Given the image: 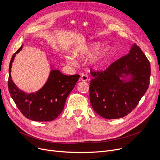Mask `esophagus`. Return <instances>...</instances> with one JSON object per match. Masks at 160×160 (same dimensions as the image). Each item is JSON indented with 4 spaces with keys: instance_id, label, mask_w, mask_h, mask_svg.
<instances>
[{
    "instance_id": "34e87169",
    "label": "esophagus",
    "mask_w": 160,
    "mask_h": 160,
    "mask_svg": "<svg viewBox=\"0 0 160 160\" xmlns=\"http://www.w3.org/2000/svg\"><path fill=\"white\" fill-rule=\"evenodd\" d=\"M80 80L82 81H83V82H86V81H88V76L85 74H82L81 75V77H80Z\"/></svg>"
}]
</instances>
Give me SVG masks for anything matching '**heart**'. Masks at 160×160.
<instances>
[{"instance_id":"obj_1","label":"heart","mask_w":160,"mask_h":160,"mask_svg":"<svg viewBox=\"0 0 160 160\" xmlns=\"http://www.w3.org/2000/svg\"><path fill=\"white\" fill-rule=\"evenodd\" d=\"M99 43H89V45H86L85 46H82L79 48H77L76 49L74 50V51L72 52V54L74 56H83V55H88L90 54L91 52L94 51V50H97L99 47ZM110 48L108 47H104L102 50H100V51H98L94 56H93L91 59V63L92 64H95L97 63L98 61L105 57L108 53L110 52ZM66 60L68 63H72L73 60L71 58H67Z\"/></svg>"}]
</instances>
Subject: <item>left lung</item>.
Returning a JSON list of instances; mask_svg holds the SVG:
<instances>
[{
    "mask_svg": "<svg viewBox=\"0 0 160 160\" xmlns=\"http://www.w3.org/2000/svg\"><path fill=\"white\" fill-rule=\"evenodd\" d=\"M90 72L93 77L89 85L91 106L103 118L115 119L130 113L146 93L150 83V65L145 54L134 43L128 54L106 70L91 69ZM128 75L130 78L124 79Z\"/></svg>",
    "mask_w": 160,
    "mask_h": 160,
    "instance_id": "left-lung-1",
    "label": "left lung"
}]
</instances>
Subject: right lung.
Masks as SVG:
<instances>
[{
  "mask_svg": "<svg viewBox=\"0 0 160 160\" xmlns=\"http://www.w3.org/2000/svg\"><path fill=\"white\" fill-rule=\"evenodd\" d=\"M22 48V45L12 56L10 63L8 82L10 94L17 107L27 119L39 122L52 121L62 112L66 99L80 76L64 75L60 71L52 69L43 88L36 93H25L15 86L11 77L14 58Z\"/></svg>",
  "mask_w": 160,
  "mask_h": 160,
  "instance_id": "1",
  "label": "right lung"
}]
</instances>
